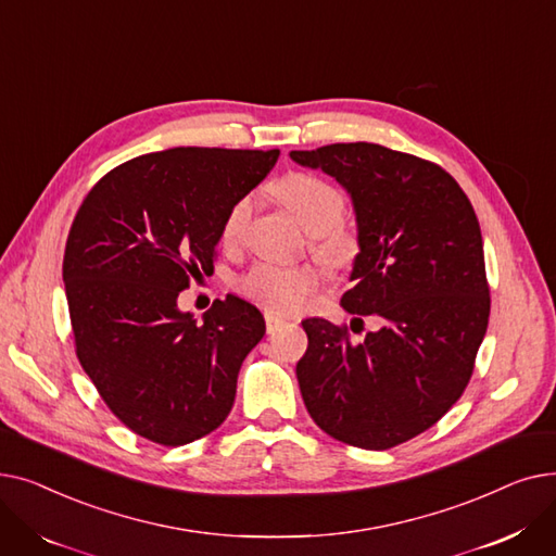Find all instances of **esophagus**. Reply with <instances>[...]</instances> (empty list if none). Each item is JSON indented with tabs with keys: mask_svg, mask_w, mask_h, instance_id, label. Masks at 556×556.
<instances>
[{
	"mask_svg": "<svg viewBox=\"0 0 556 556\" xmlns=\"http://www.w3.org/2000/svg\"><path fill=\"white\" fill-rule=\"evenodd\" d=\"M266 329H268V333H275V331H279V329H283L288 323L283 317H279V315H275V313H270V311H266Z\"/></svg>",
	"mask_w": 556,
	"mask_h": 556,
	"instance_id": "34e87169",
	"label": "esophagus"
}]
</instances>
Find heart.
<instances>
[{
    "label": "heart",
    "instance_id": "1",
    "mask_svg": "<svg viewBox=\"0 0 556 556\" xmlns=\"http://www.w3.org/2000/svg\"><path fill=\"white\" fill-rule=\"evenodd\" d=\"M279 198L300 223L315 233V250L327 258H342L352 254L356 241L340 227L344 212V195L329 180L313 173H290L277 185ZM254 212V195L245 193L229 204L220 225V241L233 245L243 239ZM319 273L308 266L286 268L273 263H256L241 279V293L250 300L279 313H298L319 286Z\"/></svg>",
    "mask_w": 556,
    "mask_h": 556
}]
</instances>
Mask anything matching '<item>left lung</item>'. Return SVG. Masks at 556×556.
Masks as SVG:
<instances>
[{
  "instance_id": "obj_1",
  "label": "left lung",
  "mask_w": 556,
  "mask_h": 556,
  "mask_svg": "<svg viewBox=\"0 0 556 556\" xmlns=\"http://www.w3.org/2000/svg\"><path fill=\"white\" fill-rule=\"evenodd\" d=\"M290 157L323 168L352 195L361 252L342 306L356 319H381L361 342L329 319H304V405L342 444L399 446L451 410L486 333L491 298L473 204L440 164L381 143Z\"/></svg>"
}]
</instances>
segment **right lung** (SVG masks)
Returning a JSON list of instances; mask_svg holds the SVG:
<instances>
[{"label": "right lung", "instance_id": "1", "mask_svg": "<svg viewBox=\"0 0 556 556\" xmlns=\"http://www.w3.org/2000/svg\"><path fill=\"white\" fill-rule=\"evenodd\" d=\"M277 157L198 146L139 155L105 173L76 212L63 258L76 356L112 415L146 440L195 442L231 410L263 315L227 295L195 323L178 298L214 270L229 204Z\"/></svg>", "mask_w": 556, "mask_h": 556}]
</instances>
